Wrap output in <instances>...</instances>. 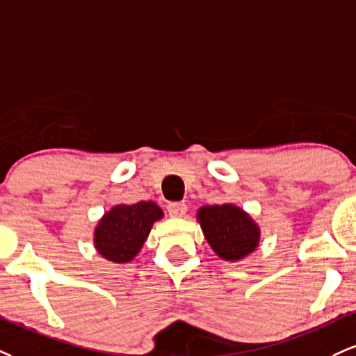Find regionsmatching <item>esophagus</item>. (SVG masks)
<instances>
[{
  "mask_svg": "<svg viewBox=\"0 0 356 356\" xmlns=\"http://www.w3.org/2000/svg\"><path fill=\"white\" fill-rule=\"evenodd\" d=\"M167 212L170 217H182L186 216L187 205L184 202H169L167 204Z\"/></svg>",
  "mask_w": 356,
  "mask_h": 356,
  "instance_id": "esophagus-1",
  "label": "esophagus"
}]
</instances>
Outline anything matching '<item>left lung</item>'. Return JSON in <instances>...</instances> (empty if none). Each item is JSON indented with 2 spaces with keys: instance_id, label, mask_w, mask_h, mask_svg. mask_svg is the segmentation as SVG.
Returning a JSON list of instances; mask_svg holds the SVG:
<instances>
[{
  "instance_id": "1",
  "label": "left lung",
  "mask_w": 356,
  "mask_h": 356,
  "mask_svg": "<svg viewBox=\"0 0 356 356\" xmlns=\"http://www.w3.org/2000/svg\"><path fill=\"white\" fill-rule=\"evenodd\" d=\"M205 238L224 260H241L259 245V227L235 205H205L197 212Z\"/></svg>"
}]
</instances>
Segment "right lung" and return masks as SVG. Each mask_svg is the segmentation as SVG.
<instances>
[{"label":"right lung","mask_w":356,"mask_h":356,"mask_svg":"<svg viewBox=\"0 0 356 356\" xmlns=\"http://www.w3.org/2000/svg\"><path fill=\"white\" fill-rule=\"evenodd\" d=\"M162 216L161 207L154 202L115 205L96 227L94 245L111 262H131L144 245L154 222Z\"/></svg>","instance_id":"1"}]
</instances>
